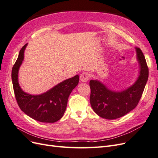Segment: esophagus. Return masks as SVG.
<instances>
[{
    "label": "esophagus",
    "mask_w": 158,
    "mask_h": 158,
    "mask_svg": "<svg viewBox=\"0 0 158 158\" xmlns=\"http://www.w3.org/2000/svg\"><path fill=\"white\" fill-rule=\"evenodd\" d=\"M89 74L88 73H83L80 74V81L82 82H86L87 81L89 80Z\"/></svg>",
    "instance_id": "esophagus-1"
}]
</instances>
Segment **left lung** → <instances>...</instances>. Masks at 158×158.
Instances as JSON below:
<instances>
[{
	"instance_id": "obj_1",
	"label": "left lung",
	"mask_w": 158,
	"mask_h": 158,
	"mask_svg": "<svg viewBox=\"0 0 158 158\" xmlns=\"http://www.w3.org/2000/svg\"><path fill=\"white\" fill-rule=\"evenodd\" d=\"M136 52L140 72L136 82L130 87L115 92L98 80H90V104L99 117L113 120L125 115L137 106L148 81V68L141 49L136 47Z\"/></svg>"
}]
</instances>
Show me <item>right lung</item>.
Instances as JSON below:
<instances>
[{
    "instance_id": "1",
    "label": "right lung",
    "mask_w": 158,
    "mask_h": 158,
    "mask_svg": "<svg viewBox=\"0 0 158 158\" xmlns=\"http://www.w3.org/2000/svg\"><path fill=\"white\" fill-rule=\"evenodd\" d=\"M27 45L20 51L12 70L13 88L17 103L22 111L34 120L41 123L56 122L63 116L69 95L79 82V76L66 79L40 95L24 92L18 83V71L24 59Z\"/></svg>"
}]
</instances>
